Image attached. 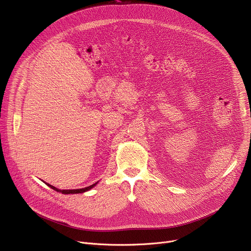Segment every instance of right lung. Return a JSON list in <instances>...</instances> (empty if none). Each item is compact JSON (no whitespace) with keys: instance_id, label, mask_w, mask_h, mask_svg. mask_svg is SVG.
Returning a JSON list of instances; mask_svg holds the SVG:
<instances>
[{"instance_id":"1","label":"right lung","mask_w":251,"mask_h":251,"mask_svg":"<svg viewBox=\"0 0 251 251\" xmlns=\"http://www.w3.org/2000/svg\"><path fill=\"white\" fill-rule=\"evenodd\" d=\"M46 184H48V183H46ZM97 185V183H95V184H92V185H90V186H88V187H85V188H81V189H72V190H59V189H57L56 187H54L52 185H50V184H48V186H50L51 189H54V190H56V191H58V192H62V193H64V194H74V193H82V192H85V191H87V190H89V189H91L92 187L94 186H96Z\"/></svg>"}]
</instances>
